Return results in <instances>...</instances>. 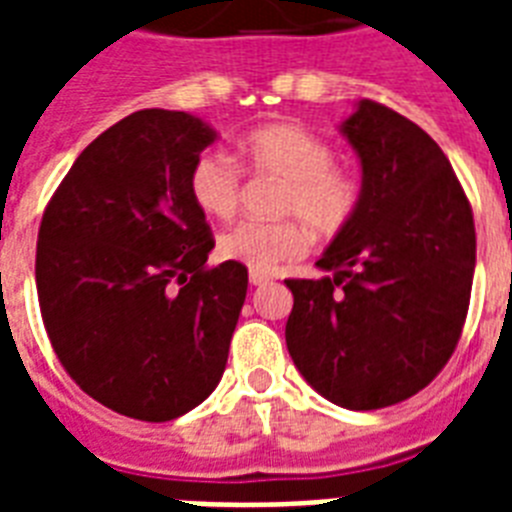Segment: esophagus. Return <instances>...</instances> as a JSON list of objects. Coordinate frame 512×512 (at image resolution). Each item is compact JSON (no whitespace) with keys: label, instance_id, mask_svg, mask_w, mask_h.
<instances>
[{"label":"esophagus","instance_id":"obj_1","mask_svg":"<svg viewBox=\"0 0 512 512\" xmlns=\"http://www.w3.org/2000/svg\"><path fill=\"white\" fill-rule=\"evenodd\" d=\"M249 281L255 284V287H263V284H268L271 281V276L265 271H249Z\"/></svg>","mask_w":512,"mask_h":512}]
</instances>
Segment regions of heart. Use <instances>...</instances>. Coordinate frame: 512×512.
Returning <instances> with one entry per match:
<instances>
[{"instance_id":"b5f03b06","label":"heart","mask_w":512,"mask_h":512,"mask_svg":"<svg viewBox=\"0 0 512 512\" xmlns=\"http://www.w3.org/2000/svg\"><path fill=\"white\" fill-rule=\"evenodd\" d=\"M239 159L252 175L281 180L273 212L279 220H244L217 241L225 260L252 271H273L305 249V228L332 239L361 204V180L335 164V148L300 124H263L239 143ZM239 164L220 151H201L188 170V193L207 217L228 220L241 204Z\"/></svg>"}]
</instances>
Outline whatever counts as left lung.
Returning a JSON list of instances; mask_svg holds the SVG:
<instances>
[{"instance_id":"1","label":"left lung","mask_w":512,"mask_h":512,"mask_svg":"<svg viewBox=\"0 0 512 512\" xmlns=\"http://www.w3.org/2000/svg\"><path fill=\"white\" fill-rule=\"evenodd\" d=\"M364 167L356 215L321 257L324 279H287V348L332 404L369 412L433 382L462 337L476 271L473 209L438 143L364 98L342 124Z\"/></svg>"}]
</instances>
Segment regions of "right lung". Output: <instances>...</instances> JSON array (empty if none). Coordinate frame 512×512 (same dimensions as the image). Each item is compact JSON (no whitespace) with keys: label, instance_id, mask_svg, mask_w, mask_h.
<instances>
[{"label":"right lung","instance_id":"right-lung-1","mask_svg":"<svg viewBox=\"0 0 512 512\" xmlns=\"http://www.w3.org/2000/svg\"><path fill=\"white\" fill-rule=\"evenodd\" d=\"M215 140L183 111L143 108L84 148L47 201L36 295L79 388L146 422L217 388L247 297V265H207L215 236L188 170Z\"/></svg>","mask_w":512,"mask_h":512}]
</instances>
